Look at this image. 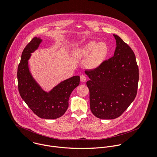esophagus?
<instances>
[{
	"instance_id": "esophagus-1",
	"label": "esophagus",
	"mask_w": 157,
	"mask_h": 157,
	"mask_svg": "<svg viewBox=\"0 0 157 157\" xmlns=\"http://www.w3.org/2000/svg\"><path fill=\"white\" fill-rule=\"evenodd\" d=\"M86 76H85L84 75H81L80 76V80L82 82H85L86 81Z\"/></svg>"
}]
</instances>
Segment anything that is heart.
I'll use <instances>...</instances> for the list:
<instances>
[{"mask_svg": "<svg viewBox=\"0 0 157 157\" xmlns=\"http://www.w3.org/2000/svg\"><path fill=\"white\" fill-rule=\"evenodd\" d=\"M109 53L108 45L104 42L92 40L77 49L76 56L79 58H85V66L90 69L98 67L106 59Z\"/></svg>", "mask_w": 157, "mask_h": 157, "instance_id": "b5f03b06", "label": "heart"}]
</instances>
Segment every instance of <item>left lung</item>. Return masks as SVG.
Here are the masks:
<instances>
[{
	"instance_id": "obj_1",
	"label": "left lung",
	"mask_w": 157,
	"mask_h": 157,
	"mask_svg": "<svg viewBox=\"0 0 157 157\" xmlns=\"http://www.w3.org/2000/svg\"><path fill=\"white\" fill-rule=\"evenodd\" d=\"M117 47L113 57L97 69L85 71L90 79L91 111L103 120L121 116L134 100L139 82V68L132 48L120 36L113 35Z\"/></svg>"
}]
</instances>
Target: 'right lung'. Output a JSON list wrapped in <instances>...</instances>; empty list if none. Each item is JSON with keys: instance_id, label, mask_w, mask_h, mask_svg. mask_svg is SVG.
I'll list each match as a JSON object with an SVG mask.
<instances>
[{"instance_id": "1", "label": "right lung", "mask_w": 157, "mask_h": 157, "mask_svg": "<svg viewBox=\"0 0 157 157\" xmlns=\"http://www.w3.org/2000/svg\"><path fill=\"white\" fill-rule=\"evenodd\" d=\"M42 39L35 37L25 47L18 67L17 78L20 94L35 114L40 118H60L69 107V98L79 85V76L61 81L49 92L44 91L30 72L29 62L32 53L39 48Z\"/></svg>"}]
</instances>
